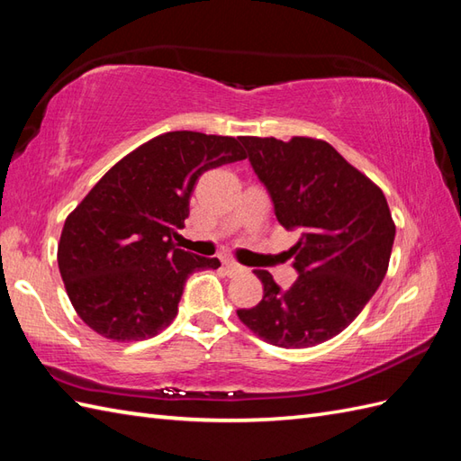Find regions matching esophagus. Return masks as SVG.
I'll list each match as a JSON object with an SVG mask.
<instances>
[{"label":"esophagus","instance_id":"34e87169","mask_svg":"<svg viewBox=\"0 0 461 461\" xmlns=\"http://www.w3.org/2000/svg\"><path fill=\"white\" fill-rule=\"evenodd\" d=\"M224 268H227V272H229L230 276H237V274L247 272V268H244V266L237 264L234 260H224Z\"/></svg>","mask_w":461,"mask_h":461}]
</instances>
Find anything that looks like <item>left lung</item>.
<instances>
[{"mask_svg": "<svg viewBox=\"0 0 461 461\" xmlns=\"http://www.w3.org/2000/svg\"><path fill=\"white\" fill-rule=\"evenodd\" d=\"M249 161L268 189L276 219L300 229L290 249L298 280L282 292L272 274L258 305L239 310L260 339L303 349L341 333L373 298L391 260L396 227L375 183L323 140L242 136Z\"/></svg>", "mask_w": 461, "mask_h": 461, "instance_id": "left-lung-1", "label": "left lung"}]
</instances>
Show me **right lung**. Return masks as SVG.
I'll return each mask as SVG.
<instances>
[{"instance_id": "1", "label": "right lung", "mask_w": 461, "mask_h": 461, "mask_svg": "<svg viewBox=\"0 0 461 461\" xmlns=\"http://www.w3.org/2000/svg\"><path fill=\"white\" fill-rule=\"evenodd\" d=\"M244 158L230 136L167 131L122 158L90 189L67 217L57 252L68 300L90 330L112 341L166 330L189 276L221 266L173 242L195 183L207 169Z\"/></svg>"}]
</instances>
